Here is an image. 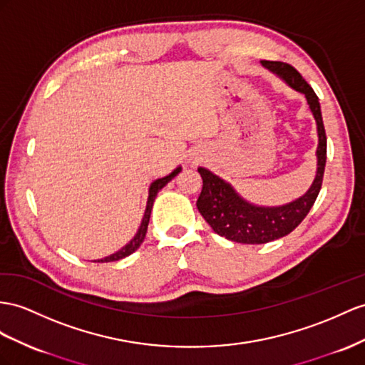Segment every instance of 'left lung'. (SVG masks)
Returning a JSON list of instances; mask_svg holds the SVG:
<instances>
[{"instance_id":"1","label":"left lung","mask_w":365,"mask_h":365,"mask_svg":"<svg viewBox=\"0 0 365 365\" xmlns=\"http://www.w3.org/2000/svg\"><path fill=\"white\" fill-rule=\"evenodd\" d=\"M264 66L282 78L288 86L305 96L317 125V171L316 177L302 197L280 207H257L242 199L230 183H227L207 168H199L203 186L197 199V210L208 225L219 236L237 244H267L289 235L301 223L321 191L327 162V135L321 114L319 98L312 86L302 78L292 64L282 61H260Z\"/></svg>"}]
</instances>
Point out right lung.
I'll use <instances>...</instances> for the list:
<instances>
[{
  "instance_id": "add662e5",
  "label": "right lung",
  "mask_w": 365,
  "mask_h": 365,
  "mask_svg": "<svg viewBox=\"0 0 365 365\" xmlns=\"http://www.w3.org/2000/svg\"><path fill=\"white\" fill-rule=\"evenodd\" d=\"M182 171V168H175V170L166 177H162V179H157L151 183V186H149V195H148V203H146V210H145V214H143V219H142V223H140V228L137 231V235L130 239L129 244H126L123 248L115 251L114 255H110L108 257H103V259H98V260H93V262H115V260H120L123 257H128L129 255H133L134 251L142 245V242L145 240V236H146V231H148V223H149V217H151V210H153V205H154V200L157 197V192L160 191L165 185L170 183L174 177L179 174Z\"/></svg>"
}]
</instances>
